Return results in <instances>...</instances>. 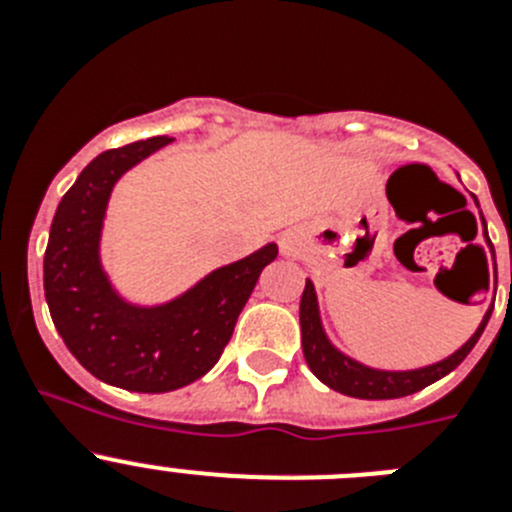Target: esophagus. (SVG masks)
Listing matches in <instances>:
<instances>
[{
  "mask_svg": "<svg viewBox=\"0 0 512 512\" xmlns=\"http://www.w3.org/2000/svg\"><path fill=\"white\" fill-rule=\"evenodd\" d=\"M279 251H282L284 256H295V253L300 251V238H297V233H284L282 238H279Z\"/></svg>",
  "mask_w": 512,
  "mask_h": 512,
  "instance_id": "obj_1",
  "label": "esophagus"
}]
</instances>
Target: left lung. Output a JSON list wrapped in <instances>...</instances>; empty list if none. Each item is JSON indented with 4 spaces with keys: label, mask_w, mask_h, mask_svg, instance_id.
<instances>
[{
    "label": "left lung",
    "mask_w": 512,
    "mask_h": 512,
    "mask_svg": "<svg viewBox=\"0 0 512 512\" xmlns=\"http://www.w3.org/2000/svg\"><path fill=\"white\" fill-rule=\"evenodd\" d=\"M474 202H477V197H474ZM487 243H490V238H487ZM490 315L492 307L485 312V318H482L479 328L474 330V336L469 338L459 351H454V354L446 356L443 361L420 366V369H408V372H384V369H372V366H364L361 361L351 359V356L338 351V348L328 341V336H325L323 330V320H320L318 295H315V287H312V282L307 279L305 292H302L300 300L302 354H305L310 372L315 374L320 382L328 384L330 390H336L348 397H359V400H395V397L420 392L423 387H428V384L438 382L441 377L454 372L456 366L467 359L469 351L474 348V343L479 341Z\"/></svg>",
    "instance_id": "8db88e82"
}]
</instances>
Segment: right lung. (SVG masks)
I'll return each mask as SVG.
<instances>
[{
  "instance_id": "1",
  "label": "right lung",
  "mask_w": 512,
  "mask_h": 512,
  "mask_svg": "<svg viewBox=\"0 0 512 512\" xmlns=\"http://www.w3.org/2000/svg\"><path fill=\"white\" fill-rule=\"evenodd\" d=\"M171 140L156 135L99 153L58 202L43 259L45 302L63 343L89 374L130 392H171L205 377L279 253L277 243H266L164 305H130L117 295L99 261L112 187Z\"/></svg>"
}]
</instances>
